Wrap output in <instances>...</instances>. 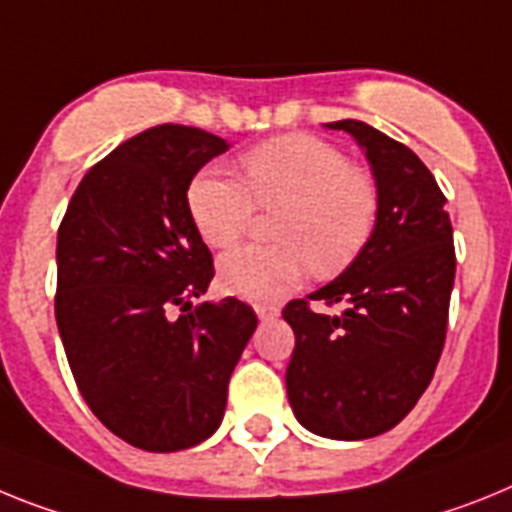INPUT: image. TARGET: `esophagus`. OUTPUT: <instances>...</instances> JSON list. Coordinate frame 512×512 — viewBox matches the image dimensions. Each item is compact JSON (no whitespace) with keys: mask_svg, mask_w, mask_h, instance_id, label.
Segmentation results:
<instances>
[{"mask_svg":"<svg viewBox=\"0 0 512 512\" xmlns=\"http://www.w3.org/2000/svg\"><path fill=\"white\" fill-rule=\"evenodd\" d=\"M255 314H257V319L268 322V319L278 317V314H281V309H278V306H273V304H257Z\"/></svg>","mask_w":512,"mask_h":512,"instance_id":"1","label":"esophagus"}]
</instances>
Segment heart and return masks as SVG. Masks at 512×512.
Wrapping results in <instances>:
<instances>
[{
  "instance_id": "b5f03b06",
  "label": "heart",
  "mask_w": 512,
  "mask_h": 512,
  "mask_svg": "<svg viewBox=\"0 0 512 512\" xmlns=\"http://www.w3.org/2000/svg\"><path fill=\"white\" fill-rule=\"evenodd\" d=\"M247 182L208 167L188 188V213L208 247L224 250L247 234L255 203L283 208L275 247H239L221 257L226 293L255 304L283 299L311 268L340 273L368 242L379 211L371 177L353 170L340 149L314 136H286L242 159Z\"/></svg>"
}]
</instances>
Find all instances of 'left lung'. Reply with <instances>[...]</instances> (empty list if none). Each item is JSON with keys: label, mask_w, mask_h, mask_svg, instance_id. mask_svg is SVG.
Returning <instances> with one entry per match:
<instances>
[{"label": "left lung", "mask_w": 512, "mask_h": 512, "mask_svg": "<svg viewBox=\"0 0 512 512\" xmlns=\"http://www.w3.org/2000/svg\"><path fill=\"white\" fill-rule=\"evenodd\" d=\"M324 126L363 149L379 211L355 260L306 296L340 303L341 314L317 315L305 299L283 309L296 335L286 391L306 430L363 441L402 422L433 379L456 252L446 198L415 151L353 118Z\"/></svg>", "instance_id": "obj_1"}]
</instances>
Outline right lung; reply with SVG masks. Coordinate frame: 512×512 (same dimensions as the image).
Returning <instances> with one entry per match:
<instances>
[{"label": "right lung", "instance_id": "1", "mask_svg": "<svg viewBox=\"0 0 512 512\" xmlns=\"http://www.w3.org/2000/svg\"><path fill=\"white\" fill-rule=\"evenodd\" d=\"M226 149L201 128H149L84 175L59 226L56 324L74 381L97 420L144 451H180L216 433L257 327L237 299L193 306L213 260L188 188Z\"/></svg>", "mask_w": 512, "mask_h": 512}]
</instances>
